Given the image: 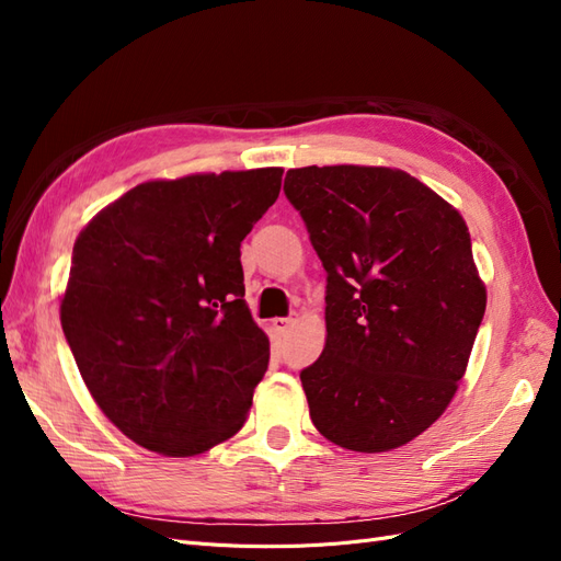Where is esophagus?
Masks as SVG:
<instances>
[{
    "label": "esophagus",
    "instance_id": "obj_1",
    "mask_svg": "<svg viewBox=\"0 0 561 561\" xmlns=\"http://www.w3.org/2000/svg\"><path fill=\"white\" fill-rule=\"evenodd\" d=\"M290 322H293V318H274V328L278 332H285L287 328H290Z\"/></svg>",
    "mask_w": 561,
    "mask_h": 561
}]
</instances>
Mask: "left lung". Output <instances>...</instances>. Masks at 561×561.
I'll return each instance as SVG.
<instances>
[{"label":"left lung","mask_w":561,"mask_h":561,"mask_svg":"<svg viewBox=\"0 0 561 561\" xmlns=\"http://www.w3.org/2000/svg\"><path fill=\"white\" fill-rule=\"evenodd\" d=\"M283 192L328 271V342L299 371L313 426L353 451L402 447L447 410L484 318L463 217L393 168H295Z\"/></svg>","instance_id":"obj_1"}]
</instances>
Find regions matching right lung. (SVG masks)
<instances>
[{
    "instance_id": "1",
    "label": "right lung",
    "mask_w": 561,
    "mask_h": 561,
    "mask_svg": "<svg viewBox=\"0 0 561 561\" xmlns=\"http://www.w3.org/2000/svg\"><path fill=\"white\" fill-rule=\"evenodd\" d=\"M280 178L257 168L145 182L79 233L62 332L100 410L140 447L196 456L241 431L268 367L241 241Z\"/></svg>"
}]
</instances>
